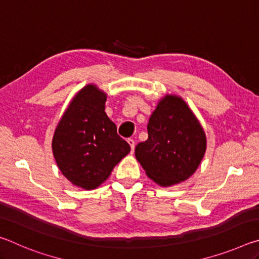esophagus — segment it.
I'll use <instances>...</instances> for the list:
<instances>
[{
	"mask_svg": "<svg viewBox=\"0 0 259 259\" xmlns=\"http://www.w3.org/2000/svg\"><path fill=\"white\" fill-rule=\"evenodd\" d=\"M128 143H129V145H130V147H131V153H133V152L135 151V145H136L135 140L130 138V139H128Z\"/></svg>",
	"mask_w": 259,
	"mask_h": 259,
	"instance_id": "1",
	"label": "esophagus"
}]
</instances>
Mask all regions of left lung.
I'll use <instances>...</instances> for the list:
<instances>
[{
    "label": "left lung",
    "instance_id": "left-lung-1",
    "mask_svg": "<svg viewBox=\"0 0 259 259\" xmlns=\"http://www.w3.org/2000/svg\"><path fill=\"white\" fill-rule=\"evenodd\" d=\"M148 138L136 146V159L161 186L186 181L203 159L207 142L194 114L177 96H165L147 124Z\"/></svg>",
    "mask_w": 259,
    "mask_h": 259
}]
</instances>
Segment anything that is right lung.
<instances>
[{"label":"right lung","instance_id":"1","mask_svg":"<svg viewBox=\"0 0 259 259\" xmlns=\"http://www.w3.org/2000/svg\"><path fill=\"white\" fill-rule=\"evenodd\" d=\"M106 95L89 84L78 91L57 125L52 152L61 174L74 185L94 190L130 152L105 113Z\"/></svg>","mask_w":259,"mask_h":259}]
</instances>
